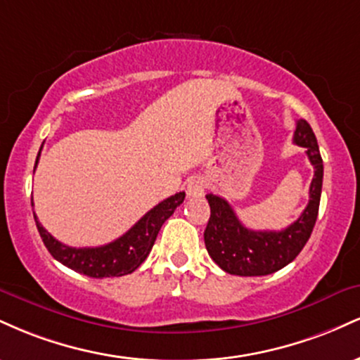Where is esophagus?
<instances>
[{
    "mask_svg": "<svg viewBox=\"0 0 360 360\" xmlns=\"http://www.w3.org/2000/svg\"><path fill=\"white\" fill-rule=\"evenodd\" d=\"M206 191V181L203 177L194 176L188 181V186H186V193H188L189 198H201Z\"/></svg>",
    "mask_w": 360,
    "mask_h": 360,
    "instance_id": "obj_1",
    "label": "esophagus"
}]
</instances>
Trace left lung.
<instances>
[{"label": "left lung", "instance_id": "1", "mask_svg": "<svg viewBox=\"0 0 360 360\" xmlns=\"http://www.w3.org/2000/svg\"><path fill=\"white\" fill-rule=\"evenodd\" d=\"M292 142L307 148V155L315 167L309 201L301 217L288 229L279 230H249L242 225L233 208L217 194H206L210 203L208 225L205 230V245L223 271L235 276H267L283 269L307 245L313 232L318 206H320L321 183H323V160L315 134L307 120L296 122Z\"/></svg>", "mask_w": 360, "mask_h": 360}]
</instances>
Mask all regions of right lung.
I'll list each match as a JSON object with an SVG mask.
<instances>
[{"label": "right lung", "instance_id": "right-lung-1", "mask_svg": "<svg viewBox=\"0 0 360 360\" xmlns=\"http://www.w3.org/2000/svg\"><path fill=\"white\" fill-rule=\"evenodd\" d=\"M40 150H42V148H40ZM39 157L40 152L39 155H37L35 167L37 164H39ZM184 196V191L176 193L174 196L160 201V203L154 206L150 212L143 214V217L140 218L128 232L123 233L122 237H118L117 240L101 247H79V249H76V247L64 245V243L56 240V238L40 225L35 213L34 218L37 223V229H39V233L40 237H42L47 250L51 252L53 259L59 260V262L64 264L65 267L79 272V274L89 276V278L96 279L120 278V276L131 274V272L137 269L140 264L147 259L152 247H154V242L160 226H162L164 221L176 212L177 206L183 203Z\"/></svg>", "mask_w": 360, "mask_h": 360}]
</instances>
